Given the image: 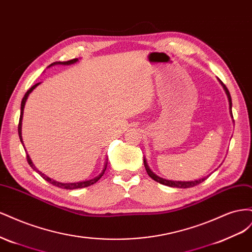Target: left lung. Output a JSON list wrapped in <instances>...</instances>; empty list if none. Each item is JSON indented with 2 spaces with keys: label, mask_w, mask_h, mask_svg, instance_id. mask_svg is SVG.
<instances>
[{
  "label": "left lung",
  "mask_w": 252,
  "mask_h": 252,
  "mask_svg": "<svg viewBox=\"0 0 252 252\" xmlns=\"http://www.w3.org/2000/svg\"><path fill=\"white\" fill-rule=\"evenodd\" d=\"M220 83L222 84V86H223V88L225 89V93H226V94H227V96H228V100H229V108H230V113H231V116H232V110H231V108H232V103H231V96H230V94H229V90L227 89V87L224 85L223 82H220ZM144 166H145V169H146V171H147L148 175H149V177H150L152 180H155L156 182L159 183V184H163V185L169 186V187H177V188H190V187H193V186H195V185H199V184H201L202 182H204L206 179L208 178V177H207V178H203V179L195 180V181H189V182L169 181V180H165V179L159 178V177H158V175H157L156 173L152 172V171L149 169V166L147 165V162H146V159H145V158H144Z\"/></svg>",
  "instance_id": "obj_1"
}]
</instances>
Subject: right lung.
<instances>
[{"label":"right lung","mask_w":252,"mask_h":252,"mask_svg":"<svg viewBox=\"0 0 252 252\" xmlns=\"http://www.w3.org/2000/svg\"><path fill=\"white\" fill-rule=\"evenodd\" d=\"M75 62H78V59H73V60H70V61H67V62H57V63H52L50 66L57 65V64H61V65H70V64H73V63H75ZM37 85H40V83L34 84V85H33L32 88H30L29 90H27V93L25 94L24 97H23L22 103H21V116H20V122H19V126H18V132H19V136H20V140H21L22 144H23V140H22V119H23V112H24L25 103H26V100H27L28 95H29L30 94H32V91ZM23 146H24V145H23ZM26 158H27V162H28V164L30 165V167H32V168H33V170H35L37 173H39L44 180H46L48 183H50V184H52L53 186H57V187H59V188H63V189H70V190H72V189H78V188L88 187V186H90V185L94 184V183H96L98 180H100V179L103 177V174H104V172H105V170H106V167H107V163H106L103 171H102L100 174H98L97 177H95V178H94V179H91V180L83 181V182H78V183H61V182H57V181H55V180H51L50 178L47 177V175H45L44 173H42L41 171L37 170V169L35 168V166L32 164V159H30V158H29L28 155H27Z\"/></svg>","instance_id":"obj_1"}]
</instances>
